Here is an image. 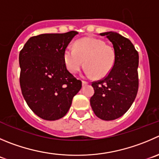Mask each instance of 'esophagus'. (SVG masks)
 I'll use <instances>...</instances> for the list:
<instances>
[{
	"label": "esophagus",
	"instance_id": "34e87169",
	"mask_svg": "<svg viewBox=\"0 0 159 159\" xmlns=\"http://www.w3.org/2000/svg\"><path fill=\"white\" fill-rule=\"evenodd\" d=\"M82 84H83V86L87 85V84H88V82H87V81H84V80H83V81H82Z\"/></svg>",
	"mask_w": 159,
	"mask_h": 159
}]
</instances>
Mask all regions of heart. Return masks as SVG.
I'll return each mask as SVG.
<instances>
[{"label": "heart", "instance_id": "b5f03b06", "mask_svg": "<svg viewBox=\"0 0 159 159\" xmlns=\"http://www.w3.org/2000/svg\"><path fill=\"white\" fill-rule=\"evenodd\" d=\"M75 48L65 49L63 58L68 70L75 74L84 66L86 75L104 78L113 68L116 61V51L111 45L95 37H84L76 40Z\"/></svg>", "mask_w": 159, "mask_h": 159}]
</instances>
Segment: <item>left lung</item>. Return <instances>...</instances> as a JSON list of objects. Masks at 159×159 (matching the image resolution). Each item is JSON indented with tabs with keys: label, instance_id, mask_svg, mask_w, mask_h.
<instances>
[{
	"label": "left lung",
	"instance_id": "1",
	"mask_svg": "<svg viewBox=\"0 0 159 159\" xmlns=\"http://www.w3.org/2000/svg\"><path fill=\"white\" fill-rule=\"evenodd\" d=\"M112 43L116 61L109 73L92 83L94 93L90 102L101 119L114 120L129 110L138 91V52L129 39L116 32L100 33Z\"/></svg>",
	"mask_w": 159,
	"mask_h": 159
}]
</instances>
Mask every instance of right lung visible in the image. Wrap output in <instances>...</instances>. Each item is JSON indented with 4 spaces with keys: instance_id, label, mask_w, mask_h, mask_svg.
<instances>
[{
    "instance_id": "1",
    "label": "right lung",
    "mask_w": 159,
    "mask_h": 159,
    "mask_svg": "<svg viewBox=\"0 0 159 159\" xmlns=\"http://www.w3.org/2000/svg\"><path fill=\"white\" fill-rule=\"evenodd\" d=\"M76 31L30 37L19 53L22 93L30 109L45 120L62 118L82 87L66 69L63 54Z\"/></svg>"
}]
</instances>
